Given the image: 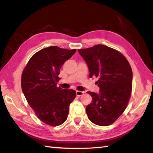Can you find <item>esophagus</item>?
Returning <instances> with one entry per match:
<instances>
[{
  "instance_id": "1",
  "label": "esophagus",
  "mask_w": 153,
  "mask_h": 153,
  "mask_svg": "<svg viewBox=\"0 0 153 153\" xmlns=\"http://www.w3.org/2000/svg\"><path fill=\"white\" fill-rule=\"evenodd\" d=\"M84 94V92H82V91H76V95L77 97H81L83 94Z\"/></svg>"
}]
</instances>
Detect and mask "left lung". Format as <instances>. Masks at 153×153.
<instances>
[{"instance_id": "obj_1", "label": "left lung", "mask_w": 153, "mask_h": 153, "mask_svg": "<svg viewBox=\"0 0 153 153\" xmlns=\"http://www.w3.org/2000/svg\"><path fill=\"white\" fill-rule=\"evenodd\" d=\"M88 67L90 77H97L99 92H88L92 102L86 108L93 123L107 126L123 113L131 96L132 70L125 56L115 49L102 45L79 49Z\"/></svg>"}]
</instances>
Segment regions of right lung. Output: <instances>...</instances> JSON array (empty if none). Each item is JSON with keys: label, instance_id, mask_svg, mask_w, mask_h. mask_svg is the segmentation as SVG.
<instances>
[{"label": "right lung", "instance_id": "add662e5", "mask_svg": "<svg viewBox=\"0 0 153 153\" xmlns=\"http://www.w3.org/2000/svg\"><path fill=\"white\" fill-rule=\"evenodd\" d=\"M76 51L56 46L43 48L31 57L23 71V93L37 117L47 125L63 123L76 97L75 90L56 86L61 67Z\"/></svg>", "mask_w": 153, "mask_h": 153}]
</instances>
